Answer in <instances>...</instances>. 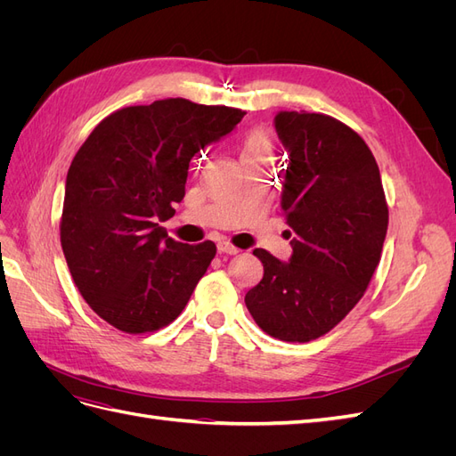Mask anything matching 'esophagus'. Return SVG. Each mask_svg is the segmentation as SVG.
I'll list each match as a JSON object with an SVG mask.
<instances>
[{
	"instance_id": "esophagus-1",
	"label": "esophagus",
	"mask_w": 456,
	"mask_h": 456,
	"mask_svg": "<svg viewBox=\"0 0 456 456\" xmlns=\"http://www.w3.org/2000/svg\"><path fill=\"white\" fill-rule=\"evenodd\" d=\"M216 249H218V253H226V255H238L240 253L238 247H233L230 241H218Z\"/></svg>"
}]
</instances>
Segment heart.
I'll return each mask as SVG.
<instances>
[{
    "label": "heart",
    "mask_w": 456,
    "mask_h": 456,
    "mask_svg": "<svg viewBox=\"0 0 456 456\" xmlns=\"http://www.w3.org/2000/svg\"><path fill=\"white\" fill-rule=\"evenodd\" d=\"M241 159H253V158H270L272 154V139L266 131L255 129L243 136L240 144Z\"/></svg>",
    "instance_id": "b5f03b06"
}]
</instances>
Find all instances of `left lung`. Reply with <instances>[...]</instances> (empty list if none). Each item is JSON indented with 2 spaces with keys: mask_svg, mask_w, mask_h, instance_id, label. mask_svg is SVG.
<instances>
[{
  "mask_svg": "<svg viewBox=\"0 0 456 456\" xmlns=\"http://www.w3.org/2000/svg\"><path fill=\"white\" fill-rule=\"evenodd\" d=\"M273 123L289 154L281 211L293 255L281 262L253 251L265 275L245 295V306L270 337L310 342L363 297L380 262L388 205L375 156L342 121L280 112Z\"/></svg>",
  "mask_w": 456,
  "mask_h": 456,
  "instance_id": "obj_1",
  "label": "left lung"
}]
</instances>
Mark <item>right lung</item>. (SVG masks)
<instances>
[{"label":"right lung","instance_id":"obj_1","mask_svg":"<svg viewBox=\"0 0 456 456\" xmlns=\"http://www.w3.org/2000/svg\"><path fill=\"white\" fill-rule=\"evenodd\" d=\"M245 112L165 99L104 118L66 176L61 243L81 297L129 335L176 320L216 255L159 223L184 198L190 159L238 126Z\"/></svg>","mask_w":456,"mask_h":456}]
</instances>
